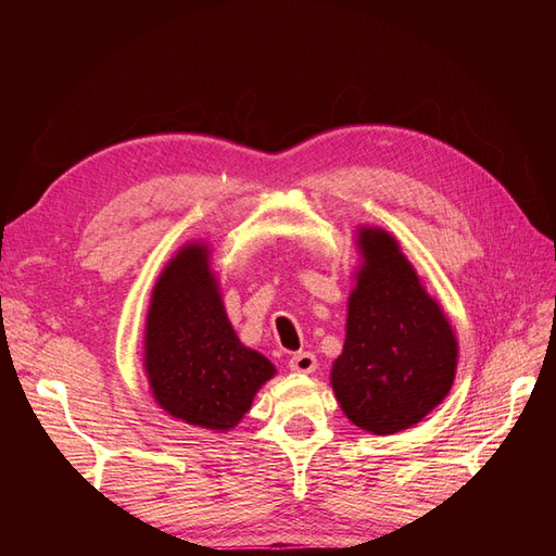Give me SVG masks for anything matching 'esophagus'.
<instances>
[{
	"instance_id": "obj_1",
	"label": "esophagus",
	"mask_w": 556,
	"mask_h": 556,
	"mask_svg": "<svg viewBox=\"0 0 556 556\" xmlns=\"http://www.w3.org/2000/svg\"><path fill=\"white\" fill-rule=\"evenodd\" d=\"M317 368V359L313 352H296V355L290 359V371L294 374H313Z\"/></svg>"
}]
</instances>
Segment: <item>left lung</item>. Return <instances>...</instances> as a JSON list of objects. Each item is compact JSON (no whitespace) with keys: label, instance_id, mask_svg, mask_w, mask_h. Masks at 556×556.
Here are the masks:
<instances>
[{"label":"left lung","instance_id":"1","mask_svg":"<svg viewBox=\"0 0 556 556\" xmlns=\"http://www.w3.org/2000/svg\"><path fill=\"white\" fill-rule=\"evenodd\" d=\"M357 248L331 387L352 425L384 435L417 425L447 396L459 343L392 233L359 227Z\"/></svg>","mask_w":556,"mask_h":556}]
</instances>
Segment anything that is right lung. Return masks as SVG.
<instances>
[{"label":"right lung","mask_w":556,"mask_h":556,"mask_svg":"<svg viewBox=\"0 0 556 556\" xmlns=\"http://www.w3.org/2000/svg\"><path fill=\"white\" fill-rule=\"evenodd\" d=\"M143 350L157 406L201 429L237 427L276 376V366L233 331L206 243L182 245L164 266L150 296Z\"/></svg>","instance_id":"obj_1"}]
</instances>
